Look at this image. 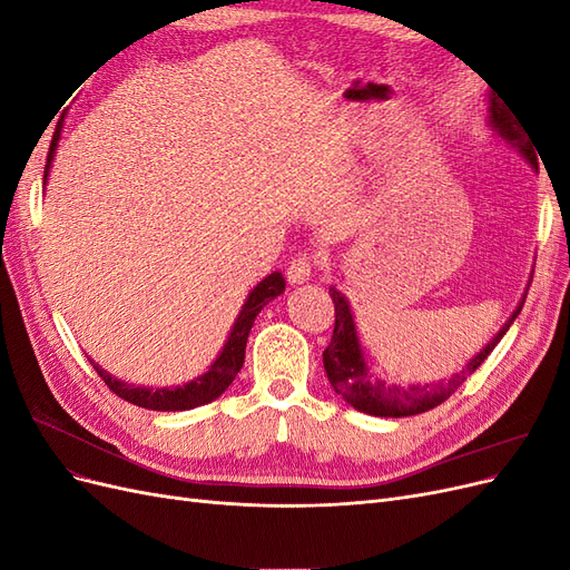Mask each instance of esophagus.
<instances>
[{"mask_svg":"<svg viewBox=\"0 0 570 570\" xmlns=\"http://www.w3.org/2000/svg\"><path fill=\"white\" fill-rule=\"evenodd\" d=\"M316 266H318V258H316L314 254H297V256L289 262V266H287V281H289L292 285L306 283V281L314 275Z\"/></svg>","mask_w":570,"mask_h":570,"instance_id":"obj_1","label":"esophagus"}]
</instances>
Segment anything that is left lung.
I'll use <instances>...</instances> for the list:
<instances>
[{
	"label": "left lung",
	"mask_w": 570,
	"mask_h": 570,
	"mask_svg": "<svg viewBox=\"0 0 570 570\" xmlns=\"http://www.w3.org/2000/svg\"><path fill=\"white\" fill-rule=\"evenodd\" d=\"M490 124L492 128L507 137L509 142H513L519 147L525 157L530 159V164H534L532 149L525 142V132L521 128L519 120L513 118L511 109H507L502 101H497V97H492V107H490ZM331 299L335 304V327H333V337L331 344H327L323 352V366L327 373V381H331L333 390L337 394H342L354 409L371 413V416H413V413H423L428 409L440 406L446 396L454 394L465 377H469L482 361L490 356V352L497 347L499 340L504 337V333L509 331V325L515 321V316L521 314V308L525 304V299L515 308L513 316L509 318V323L497 333V337L482 350L475 358H471L469 364L461 373H456L454 377H450L446 383H435V385H411V387H400V385H387L383 381H377L366 368L364 354H361L358 340H356V331H354V321L350 314V306L344 302V297L333 287L331 289Z\"/></svg>",
	"instance_id": "obj_1"
}]
</instances>
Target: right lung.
I'll return each mask as SVG.
<instances>
[{
    "mask_svg": "<svg viewBox=\"0 0 570 570\" xmlns=\"http://www.w3.org/2000/svg\"><path fill=\"white\" fill-rule=\"evenodd\" d=\"M59 142V128L55 130V137H51V145H49V154H47V166H45V180L49 174V164L55 159V149ZM285 289V281L281 273H271L266 281L258 283L249 299L245 302L243 312H239L235 325H233V333L226 342V347H223L220 356L214 361V366L209 368V373H204L197 381H193L185 387H174V390H145V387H132L116 381L107 371H101L99 366H92L97 371V375L105 381V385L118 394L120 400H126L135 406H142V409H151V411H185V409H195L202 404H209L214 402L216 396H220L223 392L228 390V385L235 381V375L239 373L245 364V347H247V337L249 331L254 325V318L258 316V312L273 299L283 295Z\"/></svg>",
    "mask_w": 570,
    "mask_h": 570,
    "instance_id": "right-lung-1",
    "label": "right lung"
}]
</instances>
